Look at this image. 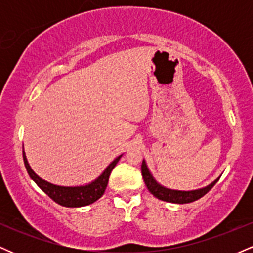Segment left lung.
Listing matches in <instances>:
<instances>
[{"label":"left lung","mask_w":253,"mask_h":253,"mask_svg":"<svg viewBox=\"0 0 253 253\" xmlns=\"http://www.w3.org/2000/svg\"><path fill=\"white\" fill-rule=\"evenodd\" d=\"M141 175H143L144 182L145 184H146L147 189H149V191L153 196L162 200V201L170 203H179V205H183V203H190L201 199V197L203 195H206V194L215 185V183L219 181V178H216L215 181L211 182V184L195 190L170 189V188L164 187V185L159 184V183L156 181V178L153 177L152 173H151L149 168H147L145 159H143V164H141Z\"/></svg>","instance_id":"8db88e82"}]
</instances>
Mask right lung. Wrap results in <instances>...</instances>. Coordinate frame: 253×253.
I'll return each instance as SVG.
<instances>
[{
    "mask_svg": "<svg viewBox=\"0 0 253 253\" xmlns=\"http://www.w3.org/2000/svg\"><path fill=\"white\" fill-rule=\"evenodd\" d=\"M22 155H24L26 170H27L31 178L37 183L38 187H39L46 195L50 196L54 202H57L58 205L69 208L83 207V206L91 205V203L97 201V200L104 194L107 184H108L110 172H112V170L114 169V167L118 164L121 156H118L117 158L104 169L103 172L101 173L96 179L88 183V184L75 185V187H65V185L53 184V183L45 181L42 177L38 176L37 173L32 170L31 165L28 164L25 151H22Z\"/></svg>",
    "mask_w": 253,
    "mask_h": 253,
    "instance_id": "1",
    "label": "right lung"
}]
</instances>
